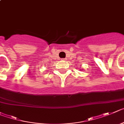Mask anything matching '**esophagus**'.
Instances as JSON below:
<instances>
[{"label": "esophagus", "instance_id": "obj_1", "mask_svg": "<svg viewBox=\"0 0 124 124\" xmlns=\"http://www.w3.org/2000/svg\"><path fill=\"white\" fill-rule=\"evenodd\" d=\"M62 60H63V61H66V58H63V59H62Z\"/></svg>", "mask_w": 124, "mask_h": 124}]
</instances>
